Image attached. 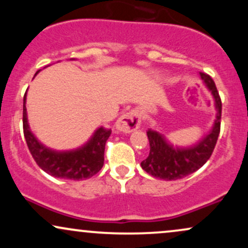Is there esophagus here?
Instances as JSON below:
<instances>
[{
	"instance_id": "esophagus-1",
	"label": "esophagus",
	"mask_w": 248,
	"mask_h": 248,
	"mask_svg": "<svg viewBox=\"0 0 248 248\" xmlns=\"http://www.w3.org/2000/svg\"><path fill=\"white\" fill-rule=\"evenodd\" d=\"M141 124V118L140 114L138 112H128L124 113V115H121L119 118V120L116 121V129L120 130L124 133H132L134 130L138 129Z\"/></svg>"
}]
</instances>
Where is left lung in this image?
Listing matches in <instances>:
<instances>
[{
	"label": "left lung",
	"mask_w": 248,
	"mask_h": 248,
	"mask_svg": "<svg viewBox=\"0 0 248 248\" xmlns=\"http://www.w3.org/2000/svg\"><path fill=\"white\" fill-rule=\"evenodd\" d=\"M199 75L215 98L217 109L215 126L206 136L191 147L173 146V143H170L162 133L148 129L147 135L150 152L146 160L141 162V167L153 177L166 181H175L186 177L203 167L215 150L220 133L221 99L211 77L204 72H199Z\"/></svg>",
	"instance_id": "left-lung-1"
}]
</instances>
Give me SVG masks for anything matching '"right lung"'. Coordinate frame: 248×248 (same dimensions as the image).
Returning a JSON list of instances; mask_svg holds the SVG:
<instances>
[{"instance_id":"add662e5","label":"right lung","mask_w":248,"mask_h":248,"mask_svg":"<svg viewBox=\"0 0 248 248\" xmlns=\"http://www.w3.org/2000/svg\"><path fill=\"white\" fill-rule=\"evenodd\" d=\"M25 95L23 98V133L28 148L38 167L53 177L73 181L90 178L100 171L104 166L105 146L112 129L105 127L98 128L90 141L77 149L66 152L50 149L42 144L30 132L27 119Z\"/></svg>"}]
</instances>
